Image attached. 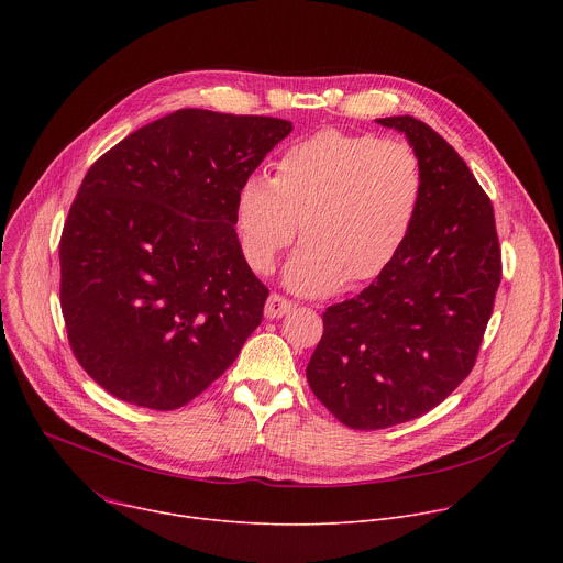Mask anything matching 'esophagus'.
Returning a JSON list of instances; mask_svg holds the SVG:
<instances>
[{
	"label": "esophagus",
	"instance_id": "1",
	"mask_svg": "<svg viewBox=\"0 0 563 563\" xmlns=\"http://www.w3.org/2000/svg\"><path fill=\"white\" fill-rule=\"evenodd\" d=\"M291 309H294V302H291V300H287V298L278 296V294H272V296L267 298V302H265V318H269V320L283 318V316L289 313Z\"/></svg>",
	"mask_w": 563,
	"mask_h": 563
}]
</instances>
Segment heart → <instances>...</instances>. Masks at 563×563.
Wrapping results in <instances>:
<instances>
[{
    "instance_id": "1",
    "label": "heart",
    "mask_w": 563,
    "mask_h": 563,
    "mask_svg": "<svg viewBox=\"0 0 563 563\" xmlns=\"http://www.w3.org/2000/svg\"><path fill=\"white\" fill-rule=\"evenodd\" d=\"M426 196L421 157L408 142L323 129L287 146L272 180L250 176L235 191L233 231L256 274L305 243L285 267L298 294H330L378 278L404 250Z\"/></svg>"
}]
</instances>
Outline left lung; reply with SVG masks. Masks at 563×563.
Listing matches in <instances>:
<instances>
[{
    "mask_svg": "<svg viewBox=\"0 0 563 563\" xmlns=\"http://www.w3.org/2000/svg\"><path fill=\"white\" fill-rule=\"evenodd\" d=\"M376 122L406 133L426 196L394 263L328 307L307 365L313 396L354 430L406 423L445 400L474 367L501 283L493 202L463 157L412 115Z\"/></svg>",
    "mask_w": 563,
    "mask_h": 563,
    "instance_id": "8db88e82",
    "label": "left lung"
}]
</instances>
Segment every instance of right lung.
Listing matches in <instances>:
<instances>
[{
    "instance_id": "obj_1",
    "label": "right lung",
    "mask_w": 563,
    "mask_h": 563,
    "mask_svg": "<svg viewBox=\"0 0 563 563\" xmlns=\"http://www.w3.org/2000/svg\"><path fill=\"white\" fill-rule=\"evenodd\" d=\"M291 122L180 109L118 142L79 185L59 240L75 358L131 406L178 410L261 325L267 287L233 200Z\"/></svg>"
}]
</instances>
